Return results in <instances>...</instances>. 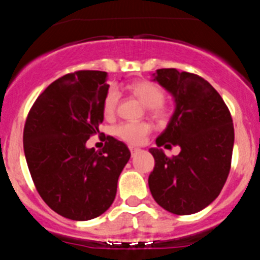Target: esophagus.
Listing matches in <instances>:
<instances>
[{
  "mask_svg": "<svg viewBox=\"0 0 260 260\" xmlns=\"http://www.w3.org/2000/svg\"><path fill=\"white\" fill-rule=\"evenodd\" d=\"M128 150H130V152L132 153H135L139 151V148H138V147H134V146H128Z\"/></svg>",
  "mask_w": 260,
  "mask_h": 260,
  "instance_id": "34e87169",
  "label": "esophagus"
}]
</instances>
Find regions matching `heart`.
<instances>
[{
  "instance_id": "heart-1",
  "label": "heart",
  "mask_w": 260,
  "mask_h": 260,
  "mask_svg": "<svg viewBox=\"0 0 260 260\" xmlns=\"http://www.w3.org/2000/svg\"><path fill=\"white\" fill-rule=\"evenodd\" d=\"M130 91L137 96L151 113L156 116L164 114L165 109L162 102H164V91L157 84L148 82V80H138L128 86ZM119 93L116 88H109L103 100V113L105 117H113L116 113L117 104H118ZM152 126L146 121H138V122H122L119 123L116 128L117 137L125 141L128 144H142L146 142L147 137L150 135Z\"/></svg>"
}]
</instances>
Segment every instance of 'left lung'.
<instances>
[{
	"label": "left lung",
	"instance_id": "left-lung-1",
	"mask_svg": "<svg viewBox=\"0 0 260 260\" xmlns=\"http://www.w3.org/2000/svg\"><path fill=\"white\" fill-rule=\"evenodd\" d=\"M153 80L174 98L176 109L150 152L155 168L148 177L158 206L174 215H191L212 203L231 171L234 127L219 92L202 77L177 69H158ZM180 145L168 158L159 147Z\"/></svg>",
	"mask_w": 260,
	"mask_h": 260
}]
</instances>
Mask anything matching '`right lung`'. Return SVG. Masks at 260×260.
Listing matches in <instances>:
<instances>
[{"instance_id": "1", "label": "right lung", "mask_w": 260, "mask_h": 260, "mask_svg": "<svg viewBox=\"0 0 260 260\" xmlns=\"http://www.w3.org/2000/svg\"><path fill=\"white\" fill-rule=\"evenodd\" d=\"M107 73L80 70L54 80L36 99L24 125L23 148L43 201L66 219L86 221L112 206L130 158L123 142L107 137L100 152L86 143L104 119Z\"/></svg>"}]
</instances>
